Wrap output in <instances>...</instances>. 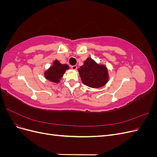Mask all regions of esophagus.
Instances as JSON below:
<instances>
[{
  "label": "esophagus",
  "mask_w": 157,
  "mask_h": 157,
  "mask_svg": "<svg viewBox=\"0 0 157 157\" xmlns=\"http://www.w3.org/2000/svg\"><path fill=\"white\" fill-rule=\"evenodd\" d=\"M71 69H72L73 70H76L77 69V65H72L71 66Z\"/></svg>",
  "instance_id": "esophagus-1"
}]
</instances>
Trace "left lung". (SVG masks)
Wrapping results in <instances>:
<instances>
[{
    "label": "left lung",
    "instance_id": "1",
    "mask_svg": "<svg viewBox=\"0 0 157 157\" xmlns=\"http://www.w3.org/2000/svg\"><path fill=\"white\" fill-rule=\"evenodd\" d=\"M82 82L91 88H100L105 85L109 79L108 71L105 65H99L92 58L84 61V65L78 69Z\"/></svg>",
    "mask_w": 157,
    "mask_h": 157
}]
</instances>
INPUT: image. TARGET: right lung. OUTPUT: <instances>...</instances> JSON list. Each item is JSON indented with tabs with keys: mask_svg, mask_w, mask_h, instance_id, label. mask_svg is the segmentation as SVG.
Segmentation results:
<instances>
[{
	"mask_svg": "<svg viewBox=\"0 0 157 157\" xmlns=\"http://www.w3.org/2000/svg\"><path fill=\"white\" fill-rule=\"evenodd\" d=\"M68 69H69V67L67 64H61L59 61L56 60L52 67L44 73V76L46 78L50 81L58 83L65 71Z\"/></svg>",
	"mask_w": 157,
	"mask_h": 157,
	"instance_id": "1",
	"label": "right lung"
}]
</instances>
